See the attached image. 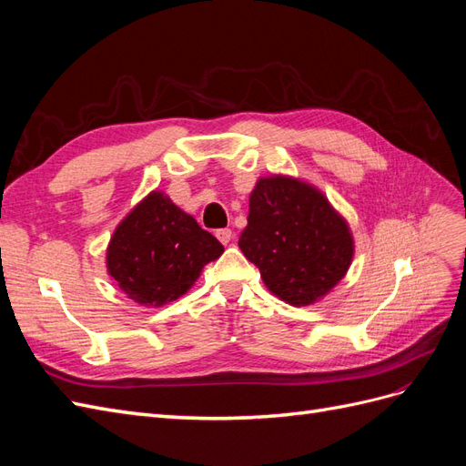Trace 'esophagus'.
Listing matches in <instances>:
<instances>
[{"label": "esophagus", "mask_w": 466, "mask_h": 466, "mask_svg": "<svg viewBox=\"0 0 466 466\" xmlns=\"http://www.w3.org/2000/svg\"><path fill=\"white\" fill-rule=\"evenodd\" d=\"M216 237L219 238V241H221L223 245H228V243L231 241L233 231H231L229 228H223V229H218V231H216Z\"/></svg>", "instance_id": "1"}]
</instances>
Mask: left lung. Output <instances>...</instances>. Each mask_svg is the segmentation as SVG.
<instances>
[{"instance_id": "obj_1", "label": "left lung", "mask_w": 466, "mask_h": 466, "mask_svg": "<svg viewBox=\"0 0 466 466\" xmlns=\"http://www.w3.org/2000/svg\"><path fill=\"white\" fill-rule=\"evenodd\" d=\"M238 237L266 288L291 305H311L348 272L354 241L324 196L301 180L260 178Z\"/></svg>"}]
</instances>
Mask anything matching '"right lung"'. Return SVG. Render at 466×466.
<instances>
[{
  "instance_id": "right-lung-1",
  "label": "right lung",
  "mask_w": 466,
  "mask_h": 466,
  "mask_svg": "<svg viewBox=\"0 0 466 466\" xmlns=\"http://www.w3.org/2000/svg\"><path fill=\"white\" fill-rule=\"evenodd\" d=\"M223 245L161 192L130 211L108 245V274L139 305L178 299Z\"/></svg>"
}]
</instances>
